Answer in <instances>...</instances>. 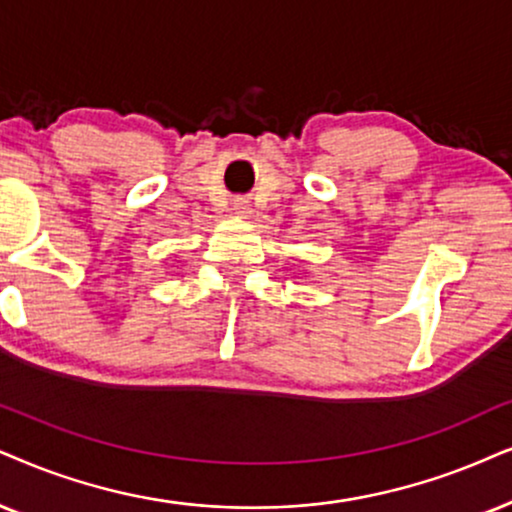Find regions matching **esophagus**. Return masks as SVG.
Wrapping results in <instances>:
<instances>
[{
  "instance_id": "obj_1",
  "label": "esophagus",
  "mask_w": 512,
  "mask_h": 512,
  "mask_svg": "<svg viewBox=\"0 0 512 512\" xmlns=\"http://www.w3.org/2000/svg\"><path fill=\"white\" fill-rule=\"evenodd\" d=\"M231 210H234V215L245 217L250 212L248 200H245V198H234V203H231Z\"/></svg>"
}]
</instances>
